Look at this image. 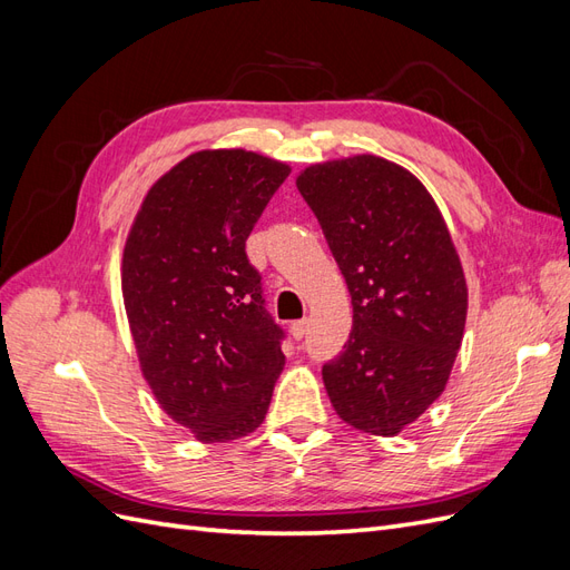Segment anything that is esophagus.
Listing matches in <instances>:
<instances>
[{
  "label": "esophagus",
  "mask_w": 570,
  "mask_h": 570,
  "mask_svg": "<svg viewBox=\"0 0 570 570\" xmlns=\"http://www.w3.org/2000/svg\"><path fill=\"white\" fill-rule=\"evenodd\" d=\"M289 333H292V337H295V340H302L308 333V321L306 318L295 321V323L289 325Z\"/></svg>",
  "instance_id": "1"
}]
</instances>
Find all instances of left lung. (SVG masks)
<instances>
[{
    "label": "left lung",
    "mask_w": 570,
    "mask_h": 570,
    "mask_svg": "<svg viewBox=\"0 0 570 570\" xmlns=\"http://www.w3.org/2000/svg\"><path fill=\"white\" fill-rule=\"evenodd\" d=\"M312 206L352 295V333L323 366L337 416L394 438L435 404L461 350L469 285L425 185L375 154L306 166Z\"/></svg>",
    "instance_id": "8db88e82"
}]
</instances>
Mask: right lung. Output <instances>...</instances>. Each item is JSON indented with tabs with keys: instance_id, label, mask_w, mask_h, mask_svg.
Returning a JSON list of instances; mask_svg holds the SVG:
<instances>
[{
	"instance_id": "right-lung-1",
	"label": "right lung",
	"mask_w": 570,
	"mask_h": 570,
	"mask_svg": "<svg viewBox=\"0 0 570 570\" xmlns=\"http://www.w3.org/2000/svg\"><path fill=\"white\" fill-rule=\"evenodd\" d=\"M289 170L239 147L189 154L147 189L126 237L120 289L142 377L204 444L254 433L285 366L245 243Z\"/></svg>"
}]
</instances>
